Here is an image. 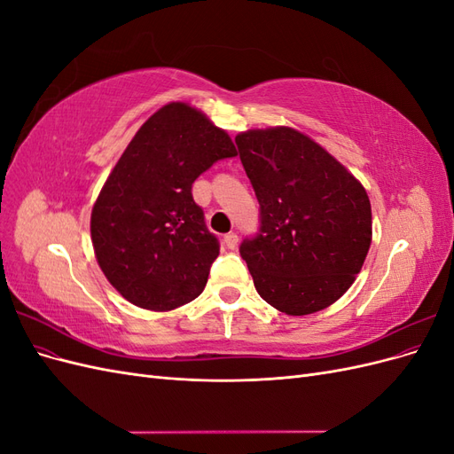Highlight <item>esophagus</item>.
Instances as JSON below:
<instances>
[{"instance_id":"esophagus-1","label":"esophagus","mask_w":454,"mask_h":454,"mask_svg":"<svg viewBox=\"0 0 454 454\" xmlns=\"http://www.w3.org/2000/svg\"><path fill=\"white\" fill-rule=\"evenodd\" d=\"M223 244L227 246L229 250H235L237 246H239V235H237V232H229V235H225L223 237Z\"/></svg>"}]
</instances>
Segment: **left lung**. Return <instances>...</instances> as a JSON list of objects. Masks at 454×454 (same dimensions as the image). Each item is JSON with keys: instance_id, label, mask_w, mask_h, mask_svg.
Segmentation results:
<instances>
[{"instance_id": "obj_1", "label": "left lung", "mask_w": 454, "mask_h": 454, "mask_svg": "<svg viewBox=\"0 0 454 454\" xmlns=\"http://www.w3.org/2000/svg\"><path fill=\"white\" fill-rule=\"evenodd\" d=\"M235 142L259 202V231L240 244L257 294L292 316L335 303L369 252L364 185L294 129L248 130Z\"/></svg>"}]
</instances>
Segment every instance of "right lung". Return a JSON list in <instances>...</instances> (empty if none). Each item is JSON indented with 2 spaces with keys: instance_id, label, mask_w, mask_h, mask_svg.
Wrapping results in <instances>:
<instances>
[{
  "instance_id": "obj_1",
  "label": "right lung",
  "mask_w": 454,
  "mask_h": 454,
  "mask_svg": "<svg viewBox=\"0 0 454 454\" xmlns=\"http://www.w3.org/2000/svg\"><path fill=\"white\" fill-rule=\"evenodd\" d=\"M235 155L227 132L182 102L160 107L136 132L90 215L98 265L132 305L172 310L202 294L219 240L191 187Z\"/></svg>"
}]
</instances>
